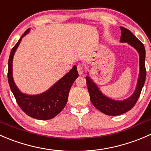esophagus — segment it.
<instances>
[{
    "label": "esophagus",
    "mask_w": 151,
    "mask_h": 151,
    "mask_svg": "<svg viewBox=\"0 0 151 151\" xmlns=\"http://www.w3.org/2000/svg\"><path fill=\"white\" fill-rule=\"evenodd\" d=\"M77 70H78V72L79 75H81L83 72V68L82 66H81V65H78Z\"/></svg>",
    "instance_id": "34e87169"
}]
</instances>
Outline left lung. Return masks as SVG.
<instances>
[{
	"label": "left lung",
	"instance_id": "1",
	"mask_svg": "<svg viewBox=\"0 0 151 151\" xmlns=\"http://www.w3.org/2000/svg\"><path fill=\"white\" fill-rule=\"evenodd\" d=\"M120 29H121L120 41L122 42H128L134 48L137 49L139 54V76L134 93L125 101H114L103 95L98 86L92 81V79L89 76L86 77V85H87V89L92 104L97 109L101 111V112L111 116H117L119 114H124L134 106L141 94V91L144 86L146 78V69L145 65V49L144 45L128 29L122 26L120 27Z\"/></svg>",
	"mask_w": 151,
	"mask_h": 151
}]
</instances>
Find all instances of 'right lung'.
I'll return each mask as SVG.
<instances>
[{
    "instance_id": "right-lung-1",
    "label": "right lung",
    "mask_w": 151,
    "mask_h": 151,
    "mask_svg": "<svg viewBox=\"0 0 151 151\" xmlns=\"http://www.w3.org/2000/svg\"><path fill=\"white\" fill-rule=\"evenodd\" d=\"M28 31L29 28L25 31L17 44L12 49L9 59L8 81L17 104L27 115L37 120H50L56 117L65 108L68 102L70 89L76 79L78 77V73L75 65L68 74L46 92L37 95H28L22 93L17 89L13 80L12 61L15 50L22 38Z\"/></svg>"
}]
</instances>
